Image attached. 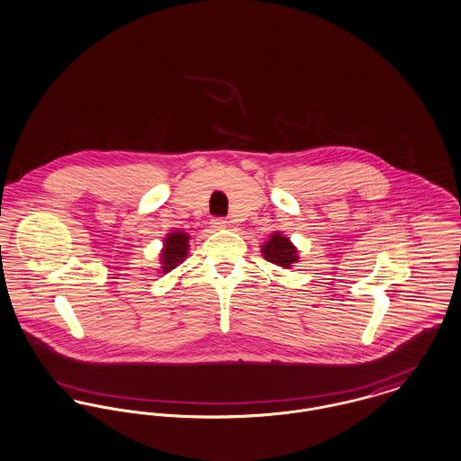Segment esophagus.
<instances>
[{
	"instance_id": "34e87169",
	"label": "esophagus",
	"mask_w": 461,
	"mask_h": 461,
	"mask_svg": "<svg viewBox=\"0 0 461 461\" xmlns=\"http://www.w3.org/2000/svg\"><path fill=\"white\" fill-rule=\"evenodd\" d=\"M210 226H212L213 230H224V228L228 226V221L222 219V217H213L212 222H210Z\"/></svg>"
}]
</instances>
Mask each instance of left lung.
I'll use <instances>...</instances> for the list:
<instances>
[{
  "instance_id": "obj_1",
  "label": "left lung",
  "mask_w": 461,
  "mask_h": 461,
  "mask_svg": "<svg viewBox=\"0 0 461 461\" xmlns=\"http://www.w3.org/2000/svg\"><path fill=\"white\" fill-rule=\"evenodd\" d=\"M261 255L274 265L290 268L294 263L299 261L297 248L290 242V239L283 237L281 233H272L270 239L261 246Z\"/></svg>"
}]
</instances>
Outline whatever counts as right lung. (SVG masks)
Instances as JSON below:
<instances>
[{
	"mask_svg": "<svg viewBox=\"0 0 461 461\" xmlns=\"http://www.w3.org/2000/svg\"><path fill=\"white\" fill-rule=\"evenodd\" d=\"M189 235L184 231L167 233L164 239V249L160 251V270L166 274L187 258Z\"/></svg>",
	"mask_w": 461,
	"mask_h": 461,
	"instance_id": "obj_1",
	"label": "right lung"
}]
</instances>
